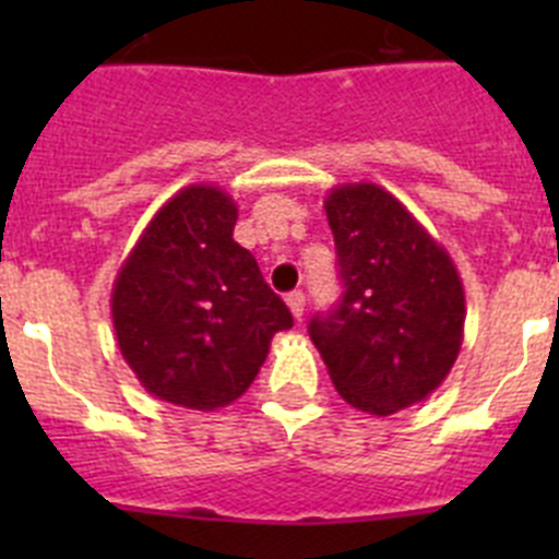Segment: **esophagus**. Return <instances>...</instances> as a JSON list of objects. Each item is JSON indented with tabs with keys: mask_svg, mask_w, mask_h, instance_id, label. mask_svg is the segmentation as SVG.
Segmentation results:
<instances>
[{
	"mask_svg": "<svg viewBox=\"0 0 559 559\" xmlns=\"http://www.w3.org/2000/svg\"><path fill=\"white\" fill-rule=\"evenodd\" d=\"M285 302H288L290 313H294V319L299 322V319H302V313H305V294H302V290H294V294L285 296Z\"/></svg>",
	"mask_w": 559,
	"mask_h": 559,
	"instance_id": "obj_1",
	"label": "esophagus"
}]
</instances>
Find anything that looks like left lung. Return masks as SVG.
<instances>
[{"label": "left lung", "mask_w": 559, "mask_h": 559, "mask_svg": "<svg viewBox=\"0 0 559 559\" xmlns=\"http://www.w3.org/2000/svg\"><path fill=\"white\" fill-rule=\"evenodd\" d=\"M344 296L308 333L335 392L389 417L442 386L464 338V288L445 246L392 192L338 185L324 199Z\"/></svg>", "instance_id": "8db88e82"}]
</instances>
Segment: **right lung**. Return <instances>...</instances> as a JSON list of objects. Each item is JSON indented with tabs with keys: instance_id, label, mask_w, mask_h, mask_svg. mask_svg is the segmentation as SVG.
<instances>
[{
	"instance_id": "right-lung-1",
	"label": "right lung",
	"mask_w": 559,
	"mask_h": 559,
	"mask_svg": "<svg viewBox=\"0 0 559 559\" xmlns=\"http://www.w3.org/2000/svg\"><path fill=\"white\" fill-rule=\"evenodd\" d=\"M237 204L215 185L179 190L151 218L111 288L120 353L147 394L215 412L257 378L290 310L235 243Z\"/></svg>"
}]
</instances>
